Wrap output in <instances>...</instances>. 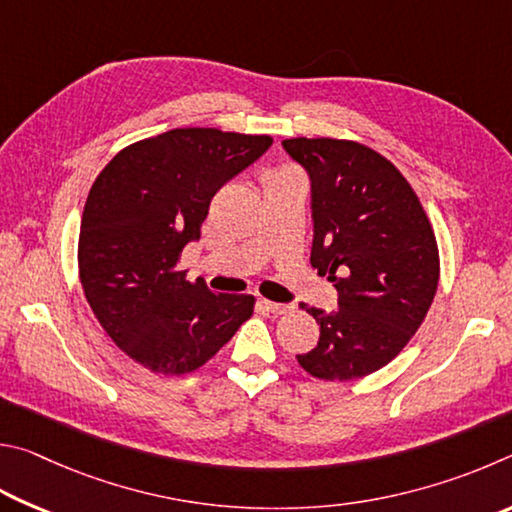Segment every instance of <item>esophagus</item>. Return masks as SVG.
<instances>
[{
    "label": "esophagus",
    "mask_w": 512,
    "mask_h": 512,
    "mask_svg": "<svg viewBox=\"0 0 512 512\" xmlns=\"http://www.w3.org/2000/svg\"><path fill=\"white\" fill-rule=\"evenodd\" d=\"M263 306L267 308V312H272L274 317L285 315V312L290 310V306H285V303H274V301H263Z\"/></svg>",
    "instance_id": "1"
}]
</instances>
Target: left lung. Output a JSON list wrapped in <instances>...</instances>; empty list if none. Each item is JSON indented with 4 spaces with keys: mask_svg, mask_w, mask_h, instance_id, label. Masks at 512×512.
<instances>
[{
    "mask_svg": "<svg viewBox=\"0 0 512 512\" xmlns=\"http://www.w3.org/2000/svg\"><path fill=\"white\" fill-rule=\"evenodd\" d=\"M312 191L310 263L337 308H306L319 342L297 355L319 380L348 382L387 366L423 324L438 288V245L418 195L380 152L346 139H285Z\"/></svg>",
    "mask_w": 512,
    "mask_h": 512,
    "instance_id": "obj_1",
    "label": "left lung"
}]
</instances>
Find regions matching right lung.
<instances>
[{
    "label": "right lung",
    "instance_id": "right-lung-1",
    "mask_svg": "<svg viewBox=\"0 0 512 512\" xmlns=\"http://www.w3.org/2000/svg\"><path fill=\"white\" fill-rule=\"evenodd\" d=\"M272 146L267 134L175 128L123 148L92 184L78 238L89 308L152 373L200 369L254 315L251 294L186 281L179 258L213 195Z\"/></svg>",
    "mask_w": 512,
    "mask_h": 512
}]
</instances>
